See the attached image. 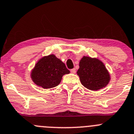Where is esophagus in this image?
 <instances>
[{
  "instance_id": "1",
  "label": "esophagus",
  "mask_w": 134,
  "mask_h": 134,
  "mask_svg": "<svg viewBox=\"0 0 134 134\" xmlns=\"http://www.w3.org/2000/svg\"><path fill=\"white\" fill-rule=\"evenodd\" d=\"M71 72H72V74H75L76 73V69H72L71 70Z\"/></svg>"
}]
</instances>
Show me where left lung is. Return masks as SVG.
<instances>
[{"instance_id":"1","label":"left lung","mask_w":134,"mask_h":134,"mask_svg":"<svg viewBox=\"0 0 134 134\" xmlns=\"http://www.w3.org/2000/svg\"><path fill=\"white\" fill-rule=\"evenodd\" d=\"M77 75L82 84L92 91L105 87L110 76L104 64L98 59L83 56L80 61Z\"/></svg>"}]
</instances>
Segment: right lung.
I'll return each mask as SVG.
<instances>
[{
    "mask_svg": "<svg viewBox=\"0 0 134 134\" xmlns=\"http://www.w3.org/2000/svg\"><path fill=\"white\" fill-rule=\"evenodd\" d=\"M70 72L64 63L54 54L42 58L31 72L32 81L44 89L58 86L62 76Z\"/></svg>",
    "mask_w": 134,
    "mask_h": 134,
    "instance_id": "obj_1",
    "label": "right lung"
}]
</instances>
